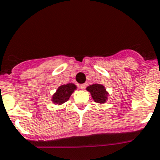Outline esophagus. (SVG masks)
<instances>
[{
	"instance_id": "34e87169",
	"label": "esophagus",
	"mask_w": 160,
	"mask_h": 160,
	"mask_svg": "<svg viewBox=\"0 0 160 160\" xmlns=\"http://www.w3.org/2000/svg\"><path fill=\"white\" fill-rule=\"evenodd\" d=\"M78 87H79V88H80V89H82V90H83V89H85V88H86L87 84H86V83L80 84V85H79Z\"/></svg>"
}]
</instances>
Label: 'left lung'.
<instances>
[{"mask_svg": "<svg viewBox=\"0 0 160 160\" xmlns=\"http://www.w3.org/2000/svg\"><path fill=\"white\" fill-rule=\"evenodd\" d=\"M87 90L90 92L93 100L98 103H104L107 99V92H106L104 86L101 84H93L87 88Z\"/></svg>", "mask_w": 160, "mask_h": 160, "instance_id": "1", "label": "left lung"}]
</instances>
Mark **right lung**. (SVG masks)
Returning a JSON list of instances; mask_svg holds the SVG:
<instances>
[{
	"mask_svg": "<svg viewBox=\"0 0 160 160\" xmlns=\"http://www.w3.org/2000/svg\"><path fill=\"white\" fill-rule=\"evenodd\" d=\"M77 87L72 83H68L66 85H62L58 88L56 93L53 96V103L62 104L69 99L70 96L72 95Z\"/></svg>",
	"mask_w": 160,
	"mask_h": 160,
	"instance_id": "obj_1",
	"label": "right lung"
}]
</instances>
